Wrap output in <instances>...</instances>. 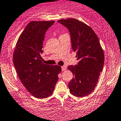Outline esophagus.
Instances as JSON below:
<instances>
[{"mask_svg":"<svg viewBox=\"0 0 121 121\" xmlns=\"http://www.w3.org/2000/svg\"><path fill=\"white\" fill-rule=\"evenodd\" d=\"M61 69H62V71H65V69H67V67L65 66V65H63V66L61 67Z\"/></svg>","mask_w":121,"mask_h":121,"instance_id":"esophagus-1","label":"esophagus"}]
</instances>
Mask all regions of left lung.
Returning a JSON list of instances; mask_svg holds the SVG:
<instances>
[{"label":"left lung","mask_w":121,"mask_h":121,"mask_svg":"<svg viewBox=\"0 0 121 121\" xmlns=\"http://www.w3.org/2000/svg\"><path fill=\"white\" fill-rule=\"evenodd\" d=\"M58 23L68 29L71 46L77 52V65L68 67L73 73L68 83L69 92L77 97L90 94L96 87L104 64V53L95 33L91 27L74 19H61Z\"/></svg>","instance_id":"left-lung-1"}]
</instances>
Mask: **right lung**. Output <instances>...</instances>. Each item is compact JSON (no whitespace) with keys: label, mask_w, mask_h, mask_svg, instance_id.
Returning <instances> with one entry per match:
<instances>
[{"label":"right lung","mask_w":121,"mask_h":121,"mask_svg":"<svg viewBox=\"0 0 121 121\" xmlns=\"http://www.w3.org/2000/svg\"><path fill=\"white\" fill-rule=\"evenodd\" d=\"M54 21L30 22L17 41L13 54L14 67L26 90L37 98L53 94L61 71L60 66L44 64L42 62L43 43L47 29Z\"/></svg>","instance_id":"1"}]
</instances>
